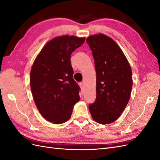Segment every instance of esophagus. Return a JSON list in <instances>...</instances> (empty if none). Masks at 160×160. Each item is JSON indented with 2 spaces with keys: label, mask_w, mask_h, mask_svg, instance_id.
Wrapping results in <instances>:
<instances>
[{
  "label": "esophagus",
  "mask_w": 160,
  "mask_h": 160,
  "mask_svg": "<svg viewBox=\"0 0 160 160\" xmlns=\"http://www.w3.org/2000/svg\"><path fill=\"white\" fill-rule=\"evenodd\" d=\"M79 86H80V88H81V90H83V89H84V85H83V83H82V82L79 83Z\"/></svg>",
  "instance_id": "1"
}]
</instances>
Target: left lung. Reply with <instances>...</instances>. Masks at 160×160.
Masks as SVG:
<instances>
[{"mask_svg": "<svg viewBox=\"0 0 160 160\" xmlns=\"http://www.w3.org/2000/svg\"><path fill=\"white\" fill-rule=\"evenodd\" d=\"M93 54L96 71L95 102L89 109L95 122H114L126 108L133 80L126 57L111 37L99 33L87 38Z\"/></svg>", "mask_w": 160, "mask_h": 160, "instance_id": "1", "label": "left lung"}]
</instances>
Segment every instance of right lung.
Here are the masks:
<instances>
[{"label": "right lung", "mask_w": 160, "mask_h": 160, "mask_svg": "<svg viewBox=\"0 0 160 160\" xmlns=\"http://www.w3.org/2000/svg\"><path fill=\"white\" fill-rule=\"evenodd\" d=\"M85 37L63 35L47 42L31 67L30 85L35 105L48 122L68 121L80 99L79 86L72 78L71 55L83 45Z\"/></svg>", "instance_id": "1"}]
</instances>
